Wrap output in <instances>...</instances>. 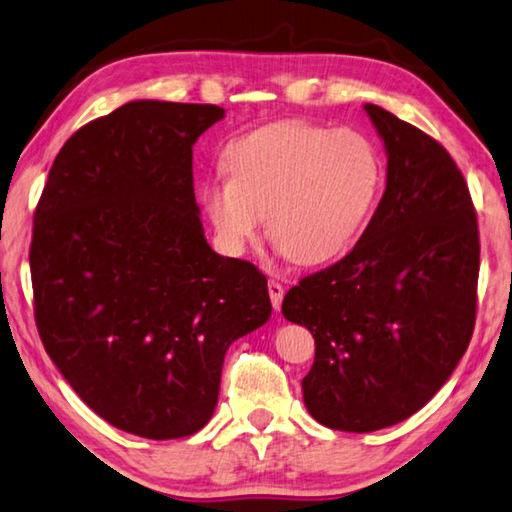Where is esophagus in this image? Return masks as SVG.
Segmentation results:
<instances>
[{
    "mask_svg": "<svg viewBox=\"0 0 512 512\" xmlns=\"http://www.w3.org/2000/svg\"><path fill=\"white\" fill-rule=\"evenodd\" d=\"M268 295H271V302H273V309L280 311L282 300H284V286L280 282L271 280L268 282Z\"/></svg>",
    "mask_w": 512,
    "mask_h": 512,
    "instance_id": "esophagus-1",
    "label": "esophagus"
}]
</instances>
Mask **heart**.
I'll return each instance as SVG.
<instances>
[{
    "label": "heart",
    "mask_w": 512,
    "mask_h": 512,
    "mask_svg": "<svg viewBox=\"0 0 512 512\" xmlns=\"http://www.w3.org/2000/svg\"><path fill=\"white\" fill-rule=\"evenodd\" d=\"M228 176L203 183L221 248L241 255L266 217L268 239L297 264L331 262L353 246L383 188V159L358 129L282 120L237 136Z\"/></svg>",
    "instance_id": "1"
}]
</instances>
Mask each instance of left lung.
Listing matches in <instances>:
<instances>
[{"instance_id": "obj_1", "label": "left lung", "mask_w": 512, "mask_h": 512, "mask_svg": "<svg viewBox=\"0 0 512 512\" xmlns=\"http://www.w3.org/2000/svg\"><path fill=\"white\" fill-rule=\"evenodd\" d=\"M387 152V185L358 244L293 286L288 322L309 329L302 380L315 421L374 432L410 418L468 349L477 313L479 228L466 179L434 138L365 105Z\"/></svg>"}]
</instances>
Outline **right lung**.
Returning <instances> with one entry per match:
<instances>
[{"label":"right lung","mask_w":512,"mask_h":512,"mask_svg":"<svg viewBox=\"0 0 512 512\" xmlns=\"http://www.w3.org/2000/svg\"><path fill=\"white\" fill-rule=\"evenodd\" d=\"M217 105L132 100L73 134L35 210V322L64 380L143 439L199 432L228 347L271 318L266 277L203 235L192 147Z\"/></svg>","instance_id":"add662e5"}]
</instances>
